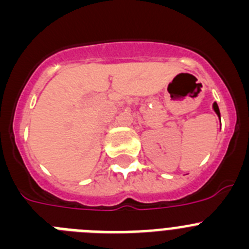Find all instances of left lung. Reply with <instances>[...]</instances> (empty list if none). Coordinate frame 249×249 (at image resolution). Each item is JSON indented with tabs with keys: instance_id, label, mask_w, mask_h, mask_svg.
<instances>
[{
	"instance_id": "left-lung-1",
	"label": "left lung",
	"mask_w": 249,
	"mask_h": 249,
	"mask_svg": "<svg viewBox=\"0 0 249 249\" xmlns=\"http://www.w3.org/2000/svg\"><path fill=\"white\" fill-rule=\"evenodd\" d=\"M213 108H214L215 113L218 114L219 117H221V114H219V108H218V106H217V103H214V105H213Z\"/></svg>"
}]
</instances>
